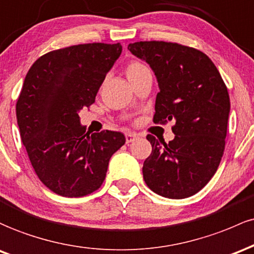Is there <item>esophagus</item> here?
Segmentation results:
<instances>
[{
  "label": "esophagus",
  "instance_id": "esophagus-1",
  "mask_svg": "<svg viewBox=\"0 0 254 254\" xmlns=\"http://www.w3.org/2000/svg\"><path fill=\"white\" fill-rule=\"evenodd\" d=\"M136 138H138V134H135V133H126V142H127V144H129V142H133Z\"/></svg>",
  "mask_w": 254,
  "mask_h": 254
}]
</instances>
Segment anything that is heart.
I'll use <instances>...</instances> for the list:
<instances>
[{"mask_svg": "<svg viewBox=\"0 0 254 254\" xmlns=\"http://www.w3.org/2000/svg\"><path fill=\"white\" fill-rule=\"evenodd\" d=\"M147 69H149V68H147L144 64H141V62H139V61L129 62L126 67L127 78L130 80V79L135 78V76H138L139 74H141L142 72H145V70H147Z\"/></svg>", "mask_w": 254, "mask_h": 254, "instance_id": "heart-1", "label": "heart"}]
</instances>
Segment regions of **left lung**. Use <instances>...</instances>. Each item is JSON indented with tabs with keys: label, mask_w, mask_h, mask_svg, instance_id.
Returning a JSON list of instances; mask_svg holds the SVG:
<instances>
[{
	"label": "left lung",
	"mask_w": 254,
	"mask_h": 254,
	"mask_svg": "<svg viewBox=\"0 0 254 254\" xmlns=\"http://www.w3.org/2000/svg\"><path fill=\"white\" fill-rule=\"evenodd\" d=\"M128 50L144 60L157 78L155 124L175 121L167 142L147 134L152 152L142 165L147 187L170 199L199 192L217 170L226 146L230 101L213 62L179 43L135 42Z\"/></svg>",
	"instance_id": "8db88e82"
}]
</instances>
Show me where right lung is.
Returning a JSON list of instances; mask_svg holds the SVG:
<instances>
[{
	"label": "right lung",
	"mask_w": 254,
	"mask_h": 254,
	"mask_svg": "<svg viewBox=\"0 0 254 254\" xmlns=\"http://www.w3.org/2000/svg\"><path fill=\"white\" fill-rule=\"evenodd\" d=\"M120 43H87L53 50L26 74L16 120L31 164L44 186L78 198L102 186L121 132H86L79 113L95 103L105 75L121 55Z\"/></svg>",
	"instance_id": "add662e5"
}]
</instances>
